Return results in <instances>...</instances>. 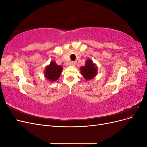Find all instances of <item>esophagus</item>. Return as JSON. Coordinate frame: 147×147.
I'll list each match as a JSON object with an SVG mask.
<instances>
[{
    "label": "esophagus",
    "instance_id": "esophagus-1",
    "mask_svg": "<svg viewBox=\"0 0 147 147\" xmlns=\"http://www.w3.org/2000/svg\"><path fill=\"white\" fill-rule=\"evenodd\" d=\"M76 64H77V61H72L70 63V64L73 66H75V65H76Z\"/></svg>",
    "mask_w": 147,
    "mask_h": 147
}]
</instances>
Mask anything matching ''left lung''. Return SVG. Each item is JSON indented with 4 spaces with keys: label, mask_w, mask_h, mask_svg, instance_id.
Returning a JSON list of instances; mask_svg holds the SVG:
<instances>
[{
    "label": "left lung",
    "mask_w": 147,
    "mask_h": 147,
    "mask_svg": "<svg viewBox=\"0 0 147 147\" xmlns=\"http://www.w3.org/2000/svg\"><path fill=\"white\" fill-rule=\"evenodd\" d=\"M80 70L83 77L88 80L94 77L97 74V67H96V64L93 63L90 59L86 61L84 66L82 67Z\"/></svg>",
    "instance_id": "obj_1"
}]
</instances>
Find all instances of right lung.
I'll return each instance as SVG.
<instances>
[{"instance_id":"1","label":"right lung","mask_w":147,"mask_h":147,"mask_svg":"<svg viewBox=\"0 0 147 147\" xmlns=\"http://www.w3.org/2000/svg\"><path fill=\"white\" fill-rule=\"evenodd\" d=\"M62 70L63 67L57 65L54 61H52L45 69V77L50 82H55L59 77Z\"/></svg>"}]
</instances>
